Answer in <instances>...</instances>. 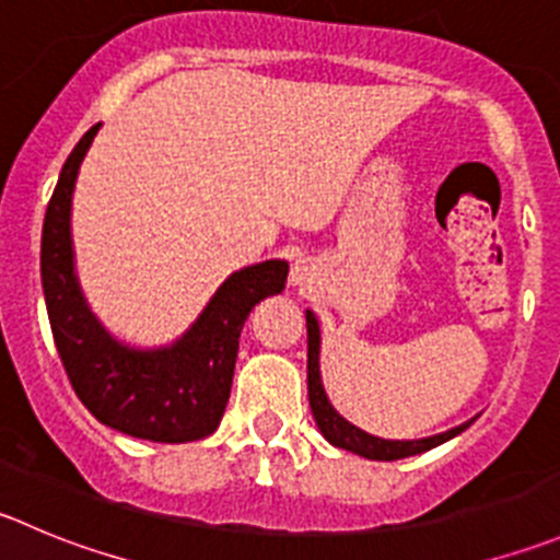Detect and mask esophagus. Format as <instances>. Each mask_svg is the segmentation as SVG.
Returning <instances> with one entry per match:
<instances>
[{
	"mask_svg": "<svg viewBox=\"0 0 560 560\" xmlns=\"http://www.w3.org/2000/svg\"><path fill=\"white\" fill-rule=\"evenodd\" d=\"M312 279H314L312 259H298V262L292 265V281H295V284H308Z\"/></svg>",
	"mask_w": 560,
	"mask_h": 560,
	"instance_id": "obj_1",
	"label": "esophagus"
}]
</instances>
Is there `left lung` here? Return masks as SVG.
<instances>
[{
	"mask_svg": "<svg viewBox=\"0 0 560 560\" xmlns=\"http://www.w3.org/2000/svg\"><path fill=\"white\" fill-rule=\"evenodd\" d=\"M306 330H308V405H312V416L317 421L319 432L325 441L334 443L336 448H347V452L358 454L366 459H380V463H390V459H405L412 454L430 452V448L441 446V443L452 441L459 432L468 430L476 418L465 421V424L454 427V430L441 432V435L421 438V441H385V438H374L369 432L358 430L347 418H341L328 401V394L323 388V377H319V323L312 312H306Z\"/></svg>",
	"mask_w": 560,
	"mask_h": 560,
	"instance_id": "8db88e82",
	"label": "left lung"
}]
</instances>
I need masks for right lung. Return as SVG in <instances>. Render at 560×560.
<instances>
[{"mask_svg": "<svg viewBox=\"0 0 560 560\" xmlns=\"http://www.w3.org/2000/svg\"><path fill=\"white\" fill-rule=\"evenodd\" d=\"M97 130L101 122L68 155L43 221L40 276L54 345L75 396L101 424L142 441H199L213 435L230 401L243 323L262 298L284 290L290 265L268 259L232 273L170 347L139 350L114 339L86 306L70 237L75 177Z\"/></svg>", "mask_w": 560, "mask_h": 560, "instance_id": "right-lung-1", "label": "right lung"}]
</instances>
